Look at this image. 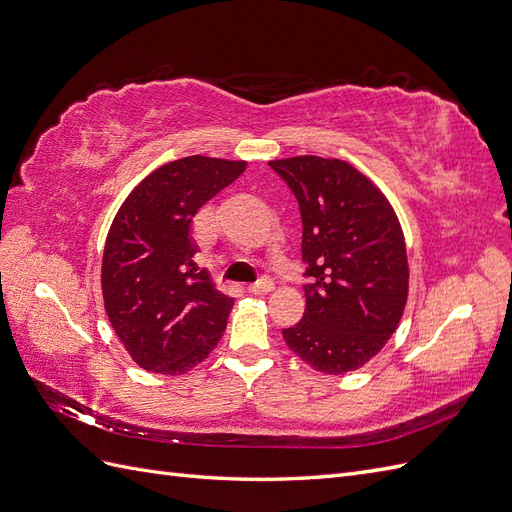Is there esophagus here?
Returning <instances> with one entry per match:
<instances>
[{
	"label": "esophagus",
	"mask_w": 512,
	"mask_h": 512,
	"mask_svg": "<svg viewBox=\"0 0 512 512\" xmlns=\"http://www.w3.org/2000/svg\"><path fill=\"white\" fill-rule=\"evenodd\" d=\"M271 290H273V282L269 280V277H262L258 284L247 286V292H250V294H267Z\"/></svg>",
	"instance_id": "34e87169"
}]
</instances>
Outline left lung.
Wrapping results in <instances>:
<instances>
[{"label":"left lung","instance_id":"obj_1","mask_svg":"<svg viewBox=\"0 0 512 512\" xmlns=\"http://www.w3.org/2000/svg\"><path fill=\"white\" fill-rule=\"evenodd\" d=\"M299 200L307 262L303 320L288 348L320 374L369 363L389 342L408 301V254L399 218L378 185L346 160H271Z\"/></svg>","mask_w":512,"mask_h":512}]
</instances>
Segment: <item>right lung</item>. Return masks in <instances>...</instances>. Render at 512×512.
I'll return each instance as SVG.
<instances>
[{
	"label": "right lung",
	"mask_w": 512,
	"mask_h": 512,
	"mask_svg": "<svg viewBox=\"0 0 512 512\" xmlns=\"http://www.w3.org/2000/svg\"><path fill=\"white\" fill-rule=\"evenodd\" d=\"M245 168V160L207 156L168 162L119 207L104 243L102 297L113 331L138 367L188 374L224 335L232 299L198 271L190 224Z\"/></svg>",
	"instance_id": "1"
}]
</instances>
